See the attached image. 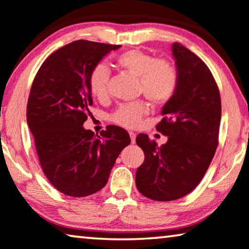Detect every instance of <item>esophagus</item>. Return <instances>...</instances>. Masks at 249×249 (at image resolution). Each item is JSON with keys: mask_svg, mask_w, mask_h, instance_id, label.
Segmentation results:
<instances>
[{"mask_svg": "<svg viewBox=\"0 0 249 249\" xmlns=\"http://www.w3.org/2000/svg\"><path fill=\"white\" fill-rule=\"evenodd\" d=\"M129 138H131V142H132V143H135L136 134H135L134 132H129Z\"/></svg>", "mask_w": 249, "mask_h": 249, "instance_id": "34e87169", "label": "esophagus"}]
</instances>
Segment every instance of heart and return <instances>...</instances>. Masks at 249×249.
<instances>
[{
	"instance_id": "1",
	"label": "heart",
	"mask_w": 249,
	"mask_h": 249,
	"mask_svg": "<svg viewBox=\"0 0 249 249\" xmlns=\"http://www.w3.org/2000/svg\"><path fill=\"white\" fill-rule=\"evenodd\" d=\"M117 64L132 76L139 79L140 91L150 103L162 106L173 99L178 87V74L174 65L164 59H157L140 50H131L121 54ZM109 70L103 63L92 69L89 76V89L93 97L103 99L107 93ZM148 113V106L142 101L121 105L111 116L114 123L133 128Z\"/></svg>"
}]
</instances>
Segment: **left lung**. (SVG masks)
I'll return each mask as SVG.
<instances>
[{"label":"left lung","mask_w":249,"mask_h":249,"mask_svg":"<svg viewBox=\"0 0 249 249\" xmlns=\"http://www.w3.org/2000/svg\"><path fill=\"white\" fill-rule=\"evenodd\" d=\"M171 52L178 87L157 125L167 142L159 146L146 134L136 136L144 152L136 170V187L160 202L183 197L202 180L218 146L221 120L219 89L205 63L179 43L171 45Z\"/></svg>","instance_id":"obj_1"}]
</instances>
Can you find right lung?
Instances as JSON below:
<instances>
[{"label": "right lung", "instance_id": "1", "mask_svg": "<svg viewBox=\"0 0 249 249\" xmlns=\"http://www.w3.org/2000/svg\"><path fill=\"white\" fill-rule=\"evenodd\" d=\"M120 45L76 40L48 56L31 86L27 123L45 176L61 193L85 197L107 184L128 133L108 126L96 135L83 127L92 97V69Z\"/></svg>", "mask_w": 249, "mask_h": 249}]
</instances>
